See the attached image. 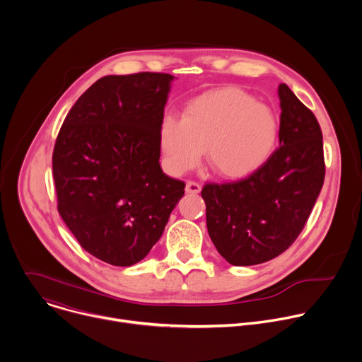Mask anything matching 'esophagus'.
Returning <instances> with one entry per match:
<instances>
[{
    "mask_svg": "<svg viewBox=\"0 0 362 362\" xmlns=\"http://www.w3.org/2000/svg\"><path fill=\"white\" fill-rule=\"evenodd\" d=\"M200 190H202V186H200L197 182H194V180H187V183H186V192H187V193L196 194V193H199Z\"/></svg>",
    "mask_w": 362,
    "mask_h": 362,
    "instance_id": "esophagus-1",
    "label": "esophagus"
}]
</instances>
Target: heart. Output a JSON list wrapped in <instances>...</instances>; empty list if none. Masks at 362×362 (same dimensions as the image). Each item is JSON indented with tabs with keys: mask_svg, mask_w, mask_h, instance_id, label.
<instances>
[{
	"mask_svg": "<svg viewBox=\"0 0 362 362\" xmlns=\"http://www.w3.org/2000/svg\"><path fill=\"white\" fill-rule=\"evenodd\" d=\"M279 136L275 113L236 87H222L192 98L182 119L163 115L159 143L172 175L196 168L206 150L211 169L226 179L245 177L274 153Z\"/></svg>",
	"mask_w": 362,
	"mask_h": 362,
	"instance_id": "1",
	"label": "heart"
}]
</instances>
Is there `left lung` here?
I'll return each mask as SVG.
<instances>
[{
    "instance_id": "left-lung-1",
    "label": "left lung",
    "mask_w": 362,
    "mask_h": 362,
    "mask_svg": "<svg viewBox=\"0 0 362 362\" xmlns=\"http://www.w3.org/2000/svg\"><path fill=\"white\" fill-rule=\"evenodd\" d=\"M279 147L243 179L206 183V225L235 267L268 262L299 236L325 179L322 132L315 115L279 84Z\"/></svg>"
}]
</instances>
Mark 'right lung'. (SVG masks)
<instances>
[{
  "instance_id": "right-lung-1",
  "label": "right lung",
  "mask_w": 362,
  "mask_h": 362,
  "mask_svg": "<svg viewBox=\"0 0 362 362\" xmlns=\"http://www.w3.org/2000/svg\"><path fill=\"white\" fill-rule=\"evenodd\" d=\"M173 76H106L71 107L53 151L57 209L84 250L132 267L156 243L185 182L160 169L159 124Z\"/></svg>"
}]
</instances>
